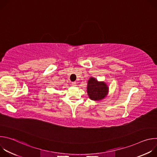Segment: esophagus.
<instances>
[{"label":"esophagus","instance_id":"obj_1","mask_svg":"<svg viewBox=\"0 0 157 157\" xmlns=\"http://www.w3.org/2000/svg\"><path fill=\"white\" fill-rule=\"evenodd\" d=\"M71 84H72V86H76V82H71Z\"/></svg>","mask_w":157,"mask_h":157}]
</instances>
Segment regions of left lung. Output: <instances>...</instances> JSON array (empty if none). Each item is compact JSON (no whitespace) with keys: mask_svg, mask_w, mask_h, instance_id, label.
<instances>
[{"mask_svg":"<svg viewBox=\"0 0 157 157\" xmlns=\"http://www.w3.org/2000/svg\"><path fill=\"white\" fill-rule=\"evenodd\" d=\"M109 87L105 82H99L93 77L88 80L87 92L91 100L98 101L103 99L107 95Z\"/></svg>","mask_w":157,"mask_h":157,"instance_id":"left-lung-1","label":"left lung"}]
</instances>
